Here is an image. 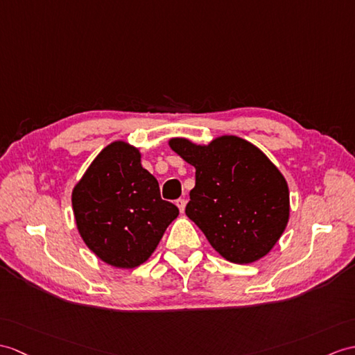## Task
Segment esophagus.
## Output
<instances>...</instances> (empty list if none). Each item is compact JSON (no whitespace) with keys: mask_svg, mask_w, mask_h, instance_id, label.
<instances>
[{"mask_svg":"<svg viewBox=\"0 0 355 355\" xmlns=\"http://www.w3.org/2000/svg\"><path fill=\"white\" fill-rule=\"evenodd\" d=\"M177 205L181 213H184V209H186V200H183V198H180V200H177Z\"/></svg>","mask_w":355,"mask_h":355,"instance_id":"1","label":"esophagus"}]
</instances>
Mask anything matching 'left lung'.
<instances>
[{"instance_id":"left-lung-1","label":"left lung","mask_w":355,"mask_h":355,"mask_svg":"<svg viewBox=\"0 0 355 355\" xmlns=\"http://www.w3.org/2000/svg\"><path fill=\"white\" fill-rule=\"evenodd\" d=\"M169 146L196 169L186 215L222 257L243 265L274 248L289 220V187L257 146L237 136Z\"/></svg>"}]
</instances>
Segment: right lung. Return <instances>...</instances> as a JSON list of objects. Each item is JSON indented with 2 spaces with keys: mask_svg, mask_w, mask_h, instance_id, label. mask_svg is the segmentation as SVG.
<instances>
[{
  "mask_svg": "<svg viewBox=\"0 0 355 355\" xmlns=\"http://www.w3.org/2000/svg\"><path fill=\"white\" fill-rule=\"evenodd\" d=\"M78 232L90 251L114 268L150 259L178 207L162 200L137 148L113 142L96 155L72 192Z\"/></svg>",
  "mask_w": 355,
  "mask_h": 355,
  "instance_id": "add662e5",
  "label": "right lung"
}]
</instances>
